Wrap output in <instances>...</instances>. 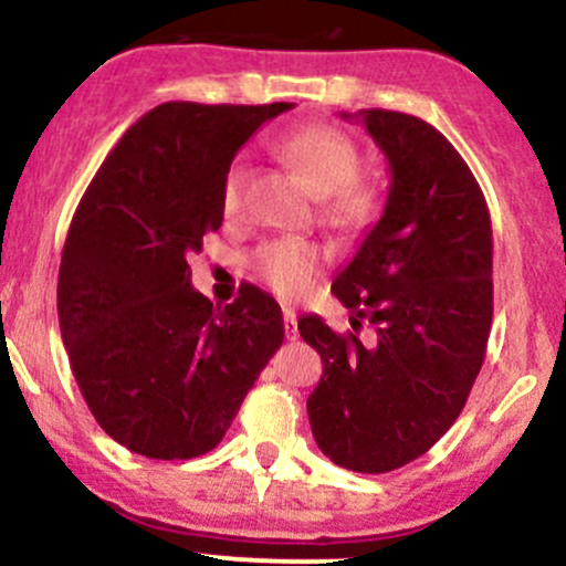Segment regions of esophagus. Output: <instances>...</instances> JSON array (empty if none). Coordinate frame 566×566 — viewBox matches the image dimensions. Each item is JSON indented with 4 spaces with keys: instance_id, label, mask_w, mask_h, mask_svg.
Returning a JSON list of instances; mask_svg holds the SVG:
<instances>
[{
    "instance_id": "obj_1",
    "label": "esophagus",
    "mask_w": 566,
    "mask_h": 566,
    "mask_svg": "<svg viewBox=\"0 0 566 566\" xmlns=\"http://www.w3.org/2000/svg\"><path fill=\"white\" fill-rule=\"evenodd\" d=\"M283 328H285V339H296V336H300V326H296L294 310H283Z\"/></svg>"
}]
</instances>
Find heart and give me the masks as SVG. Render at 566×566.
<instances>
[{"instance_id": "1", "label": "heart", "mask_w": 566, "mask_h": 566, "mask_svg": "<svg viewBox=\"0 0 566 566\" xmlns=\"http://www.w3.org/2000/svg\"><path fill=\"white\" fill-rule=\"evenodd\" d=\"M277 155L302 174L307 187L321 195L323 219L339 230H358L371 219L377 195L358 181L360 151L347 133L332 125H304L277 142ZM245 170L232 165L227 174L221 208L224 216H238ZM323 253L302 240H275L256 253V272L281 296H300L315 281Z\"/></svg>"}]
</instances>
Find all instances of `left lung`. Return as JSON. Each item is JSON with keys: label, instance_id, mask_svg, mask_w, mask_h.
Segmentation results:
<instances>
[{"label": "left lung", "instance_id": "1", "mask_svg": "<svg viewBox=\"0 0 566 566\" xmlns=\"http://www.w3.org/2000/svg\"><path fill=\"white\" fill-rule=\"evenodd\" d=\"M342 117L366 125L390 168L382 216L332 283L355 332L366 317L377 342L300 317L323 360L307 415L328 460L387 473L452 428L484 364L492 221L471 168L433 125L385 109Z\"/></svg>", "mask_w": 566, "mask_h": 566}]
</instances>
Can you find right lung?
<instances>
[{"instance_id": "obj_1", "label": "right lung", "mask_w": 566, "mask_h": 566, "mask_svg": "<svg viewBox=\"0 0 566 566\" xmlns=\"http://www.w3.org/2000/svg\"><path fill=\"white\" fill-rule=\"evenodd\" d=\"M291 106H155L82 195L61 256V336L95 422L130 452H211L281 347V304L245 285L213 307L187 259L221 227L240 146Z\"/></svg>"}]
</instances>
